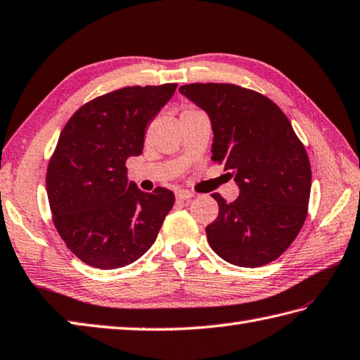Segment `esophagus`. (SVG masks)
<instances>
[{
    "label": "esophagus",
    "mask_w": 360,
    "mask_h": 360,
    "mask_svg": "<svg viewBox=\"0 0 360 360\" xmlns=\"http://www.w3.org/2000/svg\"><path fill=\"white\" fill-rule=\"evenodd\" d=\"M192 196H193V193L188 192V190H178V192H176V200H178L179 202L188 201Z\"/></svg>",
    "instance_id": "esophagus-1"
}]
</instances>
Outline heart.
<instances>
[{
	"label": "heart",
	"instance_id": "obj_1",
	"mask_svg": "<svg viewBox=\"0 0 360 360\" xmlns=\"http://www.w3.org/2000/svg\"><path fill=\"white\" fill-rule=\"evenodd\" d=\"M193 112H201V110H198L196 108H186L184 110H182L181 115H184V114H193Z\"/></svg>",
	"mask_w": 360,
	"mask_h": 360
}]
</instances>
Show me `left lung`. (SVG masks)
Listing matches in <instances>:
<instances>
[{
	"instance_id": "8db88e82",
	"label": "left lung",
	"mask_w": 360,
	"mask_h": 360,
	"mask_svg": "<svg viewBox=\"0 0 360 360\" xmlns=\"http://www.w3.org/2000/svg\"><path fill=\"white\" fill-rule=\"evenodd\" d=\"M179 91L207 112L212 160L224 165L240 188L207 224V242L238 266L273 262L297 238L307 217L312 170L306 148L270 98L236 84H186Z\"/></svg>"
}]
</instances>
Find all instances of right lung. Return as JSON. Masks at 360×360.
I'll list each match as a JSON object with an SVG mask.
<instances>
[{
    "label": "right lung",
    "mask_w": 360,
    "mask_h": 360,
    "mask_svg": "<svg viewBox=\"0 0 360 360\" xmlns=\"http://www.w3.org/2000/svg\"><path fill=\"white\" fill-rule=\"evenodd\" d=\"M178 84L132 86L81 105L48 162L53 223L67 248L95 269L129 265L151 248L174 204L172 190L142 192L126 178V160L143 151L146 124Z\"/></svg>",
    "instance_id": "obj_1"
}]
</instances>
